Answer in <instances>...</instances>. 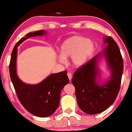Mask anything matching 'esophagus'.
Here are the masks:
<instances>
[{
    "instance_id": "34e87169",
    "label": "esophagus",
    "mask_w": 132,
    "mask_h": 132,
    "mask_svg": "<svg viewBox=\"0 0 132 132\" xmlns=\"http://www.w3.org/2000/svg\"><path fill=\"white\" fill-rule=\"evenodd\" d=\"M67 75H68V76L69 77V80H71V73L70 72H68V74H67Z\"/></svg>"
}]
</instances>
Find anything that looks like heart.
<instances>
[{"instance_id":"obj_1","label":"heart","mask_w":132,"mask_h":132,"mask_svg":"<svg viewBox=\"0 0 132 132\" xmlns=\"http://www.w3.org/2000/svg\"><path fill=\"white\" fill-rule=\"evenodd\" d=\"M95 51V45L90 39L81 36H74L66 40L61 45L59 52L62 57L68 58L71 56L75 66L80 67L86 63Z\"/></svg>"}]
</instances>
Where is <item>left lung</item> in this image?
Returning a JSON list of instances; mask_svg holds the SVG:
<instances>
[{
    "mask_svg": "<svg viewBox=\"0 0 132 132\" xmlns=\"http://www.w3.org/2000/svg\"><path fill=\"white\" fill-rule=\"evenodd\" d=\"M104 42L108 44L103 55L112 70L110 80L101 86L96 82V64L100 55H97L76 70L71 80L79 106L84 112L90 115L108 109L115 101L120 88L123 61L119 48L111 37L105 38Z\"/></svg>",
    "mask_w": 132,
    "mask_h": 132,
    "instance_id": "8db88e82",
    "label": "left lung"
}]
</instances>
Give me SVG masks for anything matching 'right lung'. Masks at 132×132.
<instances>
[{"instance_id":"right-lung-1","label":"right lung","mask_w":132,"mask_h":132,"mask_svg":"<svg viewBox=\"0 0 132 132\" xmlns=\"http://www.w3.org/2000/svg\"><path fill=\"white\" fill-rule=\"evenodd\" d=\"M45 32V31L39 30L28 33L25 38H21L13 48L9 64L10 77L18 99L27 111L41 118L53 114L59 106L61 91L69 82L68 71L51 75L38 84L28 85L17 77L15 62L18 45L28 38L43 35Z\"/></svg>"}]
</instances>
